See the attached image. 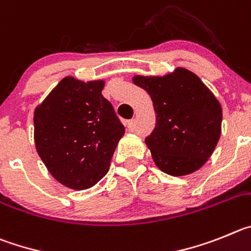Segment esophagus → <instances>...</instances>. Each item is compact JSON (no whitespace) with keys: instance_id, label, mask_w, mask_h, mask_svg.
I'll return each instance as SVG.
<instances>
[{"instance_id":"34e87169","label":"esophagus","mask_w":251,"mask_h":251,"mask_svg":"<svg viewBox=\"0 0 251 251\" xmlns=\"http://www.w3.org/2000/svg\"><path fill=\"white\" fill-rule=\"evenodd\" d=\"M127 128H128V131H134V128H135V120L127 121Z\"/></svg>"}]
</instances>
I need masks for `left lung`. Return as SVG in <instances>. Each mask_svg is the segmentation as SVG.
Returning a JSON list of instances; mask_svg holds the SVG:
<instances>
[{
  "label": "left lung",
  "mask_w": 251,
  "mask_h": 251,
  "mask_svg": "<svg viewBox=\"0 0 251 251\" xmlns=\"http://www.w3.org/2000/svg\"><path fill=\"white\" fill-rule=\"evenodd\" d=\"M153 103L156 125L145 139L157 168L171 176L195 173L215 150L223 110L194 72L177 67L165 76L132 78Z\"/></svg>",
  "instance_id": "left-lung-1"
}]
</instances>
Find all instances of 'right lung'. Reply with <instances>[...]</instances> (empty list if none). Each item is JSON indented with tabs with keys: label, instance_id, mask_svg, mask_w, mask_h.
I'll return each instance as SVG.
<instances>
[{
	"label": "right lung",
	"instance_id": "right-lung-1",
	"mask_svg": "<svg viewBox=\"0 0 251 251\" xmlns=\"http://www.w3.org/2000/svg\"><path fill=\"white\" fill-rule=\"evenodd\" d=\"M103 80L89 82L67 76L35 109V145L50 174L60 184L85 190L107 174L125 134Z\"/></svg>",
	"mask_w": 251,
	"mask_h": 251
}]
</instances>
